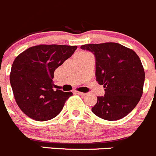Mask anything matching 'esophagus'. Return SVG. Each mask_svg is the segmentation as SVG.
I'll list each match as a JSON object with an SVG mask.
<instances>
[{
    "mask_svg": "<svg viewBox=\"0 0 156 156\" xmlns=\"http://www.w3.org/2000/svg\"><path fill=\"white\" fill-rule=\"evenodd\" d=\"M76 93H77L78 95H80V96H86L87 93H82V92H80V91H75Z\"/></svg>",
    "mask_w": 156,
    "mask_h": 156,
    "instance_id": "esophagus-1",
    "label": "esophagus"
}]
</instances>
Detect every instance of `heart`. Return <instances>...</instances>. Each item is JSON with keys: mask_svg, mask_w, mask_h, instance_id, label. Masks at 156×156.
<instances>
[{"mask_svg": "<svg viewBox=\"0 0 156 156\" xmlns=\"http://www.w3.org/2000/svg\"><path fill=\"white\" fill-rule=\"evenodd\" d=\"M89 53L87 52H80V53L78 54V57H82V56H86V55H88Z\"/></svg>", "mask_w": 156, "mask_h": 156, "instance_id": "b5f03b06", "label": "heart"}]
</instances>
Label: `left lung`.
I'll return each mask as SVG.
<instances>
[{
    "label": "left lung",
    "mask_w": 156,
    "mask_h": 156,
    "mask_svg": "<svg viewBox=\"0 0 156 156\" xmlns=\"http://www.w3.org/2000/svg\"><path fill=\"white\" fill-rule=\"evenodd\" d=\"M80 47L95 55L96 81L105 88V95L97 96L92 112L109 121L125 117L136 107L143 93L145 71L139 56L117 43Z\"/></svg>",
    "instance_id": "left-lung-1"
}]
</instances>
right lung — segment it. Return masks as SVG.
<instances>
[{"label":"right lung","mask_w":156,"mask_h":156,"mask_svg":"<svg viewBox=\"0 0 156 156\" xmlns=\"http://www.w3.org/2000/svg\"><path fill=\"white\" fill-rule=\"evenodd\" d=\"M76 48V46L40 44L16 57L10 73V85L16 103L30 118L47 121L61 112L73 93L54 91L53 74Z\"/></svg>","instance_id":"obj_1"}]
</instances>
